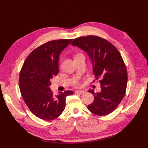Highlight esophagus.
<instances>
[{"instance_id": "1", "label": "esophagus", "mask_w": 148, "mask_h": 148, "mask_svg": "<svg viewBox=\"0 0 148 148\" xmlns=\"http://www.w3.org/2000/svg\"><path fill=\"white\" fill-rule=\"evenodd\" d=\"M85 92H86V91H83V90H82V91H75V93L76 94H78V95H83V94H84Z\"/></svg>"}]
</instances>
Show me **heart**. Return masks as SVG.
Wrapping results in <instances>:
<instances>
[{
	"mask_svg": "<svg viewBox=\"0 0 148 148\" xmlns=\"http://www.w3.org/2000/svg\"><path fill=\"white\" fill-rule=\"evenodd\" d=\"M73 84L75 85V86H78V81H76V82H75Z\"/></svg>",
	"mask_w": 148,
	"mask_h": 148,
	"instance_id": "1",
	"label": "heart"
}]
</instances>
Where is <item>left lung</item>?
<instances>
[{
    "label": "left lung",
    "instance_id": "8db88e82",
    "mask_svg": "<svg viewBox=\"0 0 148 148\" xmlns=\"http://www.w3.org/2000/svg\"><path fill=\"white\" fill-rule=\"evenodd\" d=\"M71 45L87 52L96 79H101L99 92L89 89L94 101L88 106V110L99 116L112 112L124 97L127 85V71L120 52L107 40L96 36L77 38Z\"/></svg>",
    "mask_w": 148,
    "mask_h": 148
}]
</instances>
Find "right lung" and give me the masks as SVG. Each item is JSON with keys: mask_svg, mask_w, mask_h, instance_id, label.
I'll use <instances>...</instances> for the list:
<instances>
[{"mask_svg": "<svg viewBox=\"0 0 148 148\" xmlns=\"http://www.w3.org/2000/svg\"><path fill=\"white\" fill-rule=\"evenodd\" d=\"M72 40H53L42 44L30 53L21 69V95L31 112L44 120L59 117L65 108L66 96L73 94L65 91L54 96L49 88L51 79L59 73L60 52Z\"/></svg>", "mask_w": 148, "mask_h": 148, "instance_id": "add662e5", "label": "right lung"}]
</instances>
